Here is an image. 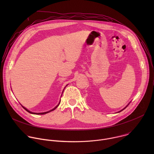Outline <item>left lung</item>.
Listing matches in <instances>:
<instances>
[{
  "label": "left lung",
  "instance_id": "left-lung-1",
  "mask_svg": "<svg viewBox=\"0 0 154 154\" xmlns=\"http://www.w3.org/2000/svg\"><path fill=\"white\" fill-rule=\"evenodd\" d=\"M127 106H128V105H127ZM127 106H125V108H124V109H122V110H121V111H120V112H122V110H124V109H125V108H126V107H127Z\"/></svg>",
  "mask_w": 154,
  "mask_h": 154
}]
</instances>
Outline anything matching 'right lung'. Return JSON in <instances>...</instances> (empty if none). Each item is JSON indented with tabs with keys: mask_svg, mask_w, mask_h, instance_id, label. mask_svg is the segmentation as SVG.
Returning a JSON list of instances; mask_svg holds the SVG:
<instances>
[{
	"mask_svg": "<svg viewBox=\"0 0 154 154\" xmlns=\"http://www.w3.org/2000/svg\"><path fill=\"white\" fill-rule=\"evenodd\" d=\"M60 103H58V105L57 106H55L54 108H53L52 109V110H51V111H49V112H44V113H33V112H30L29 110H28V109H27V108H26L25 107H24L23 106H23L25 109H26V110L27 111V112H28L29 113H31V114H35V115H45V114H46V113H49V112H52V111H53V110H54V109H56V108H57V106L59 105V104H60Z\"/></svg>",
	"mask_w": 154,
	"mask_h": 154,
	"instance_id": "obj_1",
	"label": "right lung"
}]
</instances>
